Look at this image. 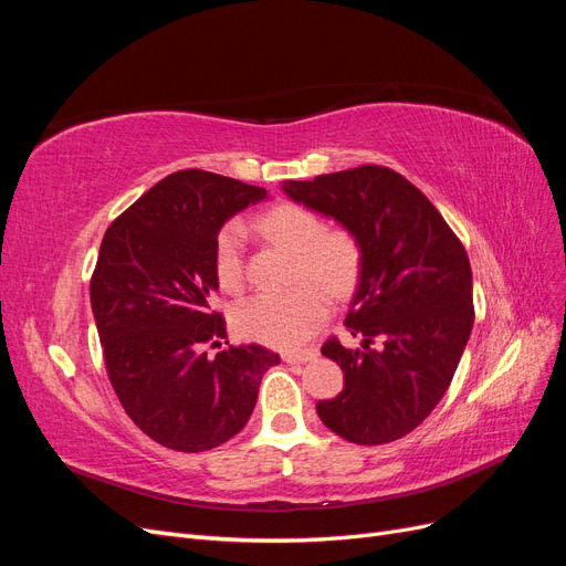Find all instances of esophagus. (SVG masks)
<instances>
[{"mask_svg":"<svg viewBox=\"0 0 566 566\" xmlns=\"http://www.w3.org/2000/svg\"><path fill=\"white\" fill-rule=\"evenodd\" d=\"M316 352L314 349H306V352H297V354H283V361L285 364H306V361H314Z\"/></svg>","mask_w":566,"mask_h":566,"instance_id":"obj_1","label":"esophagus"}]
</instances>
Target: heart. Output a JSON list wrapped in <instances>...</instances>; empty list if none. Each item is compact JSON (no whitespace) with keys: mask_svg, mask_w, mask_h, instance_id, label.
I'll return each mask as SVG.
<instances>
[{"mask_svg":"<svg viewBox=\"0 0 566 566\" xmlns=\"http://www.w3.org/2000/svg\"><path fill=\"white\" fill-rule=\"evenodd\" d=\"M256 229L297 256V281L321 282L333 297L349 295L361 276V248L356 238L345 229H325L318 214L297 202H281L266 210L256 219ZM214 271L219 285L229 293L243 287V227L238 221L217 233ZM319 286L302 283L287 295H260L243 302L235 312L238 333L276 349L302 347L331 314V297Z\"/></svg>","mask_w":566,"mask_h":566,"instance_id":"1","label":"heart"}]
</instances>
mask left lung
I'll return each mask as SVG.
<instances>
[{"label": "left lung", "mask_w": 566, "mask_h": 566, "mask_svg": "<svg viewBox=\"0 0 566 566\" xmlns=\"http://www.w3.org/2000/svg\"><path fill=\"white\" fill-rule=\"evenodd\" d=\"M283 191L335 219L361 248L345 318L361 347L325 342L321 352L345 373V389L318 401L316 413L352 443L397 441L432 413L465 352L474 323L468 252L427 196L389 167L285 181Z\"/></svg>", "instance_id": "8db88e82"}]
</instances>
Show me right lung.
Here are the masks:
<instances>
[{
    "label": "right lung",
    "instance_id": "1",
    "mask_svg": "<svg viewBox=\"0 0 566 566\" xmlns=\"http://www.w3.org/2000/svg\"><path fill=\"white\" fill-rule=\"evenodd\" d=\"M264 198L260 186L181 169L101 241L90 295L111 385L134 424L172 451H210L241 432L262 375L281 364L260 345H229L212 310L217 233Z\"/></svg>",
    "mask_w": 566,
    "mask_h": 566
}]
</instances>
